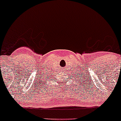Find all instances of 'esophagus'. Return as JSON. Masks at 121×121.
Masks as SVG:
<instances>
[{"label":"esophagus","mask_w":121,"mask_h":121,"mask_svg":"<svg viewBox=\"0 0 121 121\" xmlns=\"http://www.w3.org/2000/svg\"><path fill=\"white\" fill-rule=\"evenodd\" d=\"M64 70H65V69H64Z\"/></svg>","instance_id":"obj_1"}]
</instances>
